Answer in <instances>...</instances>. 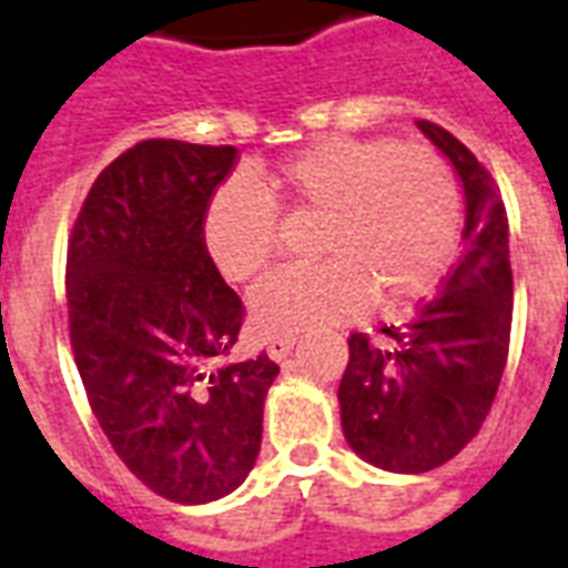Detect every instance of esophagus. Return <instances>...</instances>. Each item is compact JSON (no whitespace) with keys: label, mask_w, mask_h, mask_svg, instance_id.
<instances>
[{"label":"esophagus","mask_w":568,"mask_h":568,"mask_svg":"<svg viewBox=\"0 0 568 568\" xmlns=\"http://www.w3.org/2000/svg\"><path fill=\"white\" fill-rule=\"evenodd\" d=\"M295 348V337H271L267 339V355L273 361H283Z\"/></svg>","instance_id":"1"}]
</instances>
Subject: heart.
<instances>
[{
  "instance_id": "heart-1",
  "label": "heart",
  "mask_w": 568,
  "mask_h": 568,
  "mask_svg": "<svg viewBox=\"0 0 568 568\" xmlns=\"http://www.w3.org/2000/svg\"><path fill=\"white\" fill-rule=\"evenodd\" d=\"M262 192L234 180L204 216L210 262L246 283L280 250V210L322 213L325 262L285 267L252 292V325L264 337L361 316L373 301L400 306L443 283L464 231L455 174L434 150L388 138H331L267 174Z\"/></svg>"
}]
</instances>
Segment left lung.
Listing matches in <instances>:
<instances>
[{"mask_svg": "<svg viewBox=\"0 0 568 568\" xmlns=\"http://www.w3.org/2000/svg\"><path fill=\"white\" fill-rule=\"evenodd\" d=\"M464 183V255L439 295L379 339L348 337L339 418L352 452L388 473H427L481 430L508 358V216L487 168L443 125L418 120Z\"/></svg>", "mask_w": 568, "mask_h": 568, "instance_id": "1", "label": "left lung"}]
</instances>
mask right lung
Masks as SVG:
<instances>
[{
	"instance_id": "right-lung-1",
	"label": "right lung",
	"mask_w": 568,
	"mask_h": 568,
	"mask_svg": "<svg viewBox=\"0 0 568 568\" xmlns=\"http://www.w3.org/2000/svg\"><path fill=\"white\" fill-rule=\"evenodd\" d=\"M237 146L153 138L92 183L69 237L74 364L116 457L153 494L201 506L262 448L267 355L231 364L243 304L210 262L204 216Z\"/></svg>"
}]
</instances>
